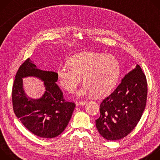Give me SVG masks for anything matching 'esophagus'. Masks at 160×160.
<instances>
[{
	"instance_id": "obj_1",
	"label": "esophagus",
	"mask_w": 160,
	"mask_h": 160,
	"mask_svg": "<svg viewBox=\"0 0 160 160\" xmlns=\"http://www.w3.org/2000/svg\"><path fill=\"white\" fill-rule=\"evenodd\" d=\"M86 104V101H80V102H76V105L77 106H83Z\"/></svg>"
}]
</instances>
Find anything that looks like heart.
Instances as JSON below:
<instances>
[{
	"label": "heart",
	"instance_id": "b5f03b06",
	"mask_svg": "<svg viewBox=\"0 0 160 160\" xmlns=\"http://www.w3.org/2000/svg\"><path fill=\"white\" fill-rule=\"evenodd\" d=\"M68 64L69 66H61L58 70V81L68 92L73 93L83 77L85 84L79 91V96H104L115 87L120 76V62L111 54L80 52L72 56Z\"/></svg>",
	"mask_w": 160,
	"mask_h": 160
}]
</instances>
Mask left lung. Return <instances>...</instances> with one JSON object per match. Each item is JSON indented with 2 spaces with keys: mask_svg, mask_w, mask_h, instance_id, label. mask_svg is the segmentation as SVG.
<instances>
[{
  "mask_svg": "<svg viewBox=\"0 0 160 160\" xmlns=\"http://www.w3.org/2000/svg\"><path fill=\"white\" fill-rule=\"evenodd\" d=\"M147 93L146 76L137 64L101 103L100 117L96 120L99 133L108 141L119 140L128 135L142 117Z\"/></svg>",
  "mask_w": 160,
  "mask_h": 160,
  "instance_id": "8db88e82",
  "label": "left lung"
}]
</instances>
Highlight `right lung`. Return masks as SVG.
<instances>
[{
  "instance_id": "1",
  "label": "right lung",
  "mask_w": 160,
  "mask_h": 160,
  "mask_svg": "<svg viewBox=\"0 0 160 160\" xmlns=\"http://www.w3.org/2000/svg\"><path fill=\"white\" fill-rule=\"evenodd\" d=\"M33 76L44 82L45 92L39 99L29 98L25 93L22 78ZM58 73L40 70L28 58L18 70L12 90L14 112L29 131L42 138L60 135L71 119L75 104L65 101L56 84Z\"/></svg>"
}]
</instances>
